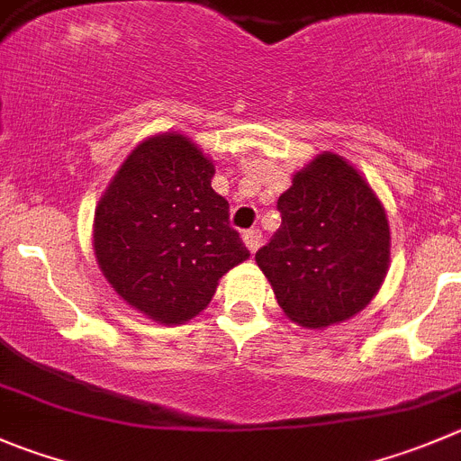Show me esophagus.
I'll return each mask as SVG.
<instances>
[{"label": "esophagus", "instance_id": "1", "mask_svg": "<svg viewBox=\"0 0 461 461\" xmlns=\"http://www.w3.org/2000/svg\"><path fill=\"white\" fill-rule=\"evenodd\" d=\"M242 240H244V244H247L249 251L256 253L258 247H260V242H262V233L258 230V228H251V230H247V233L242 235Z\"/></svg>", "mask_w": 461, "mask_h": 461}]
</instances>
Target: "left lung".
Segmentation results:
<instances>
[{"label": "left lung", "instance_id": "1", "mask_svg": "<svg viewBox=\"0 0 461 461\" xmlns=\"http://www.w3.org/2000/svg\"><path fill=\"white\" fill-rule=\"evenodd\" d=\"M278 233L256 253L283 312L321 330L371 303L389 269L383 201L346 158L317 153L278 199Z\"/></svg>", "mask_w": 461, "mask_h": 461}]
</instances>
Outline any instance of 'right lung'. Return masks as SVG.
I'll use <instances>...</instances> for the list:
<instances>
[{"label":"right lung","instance_id":"1","mask_svg":"<svg viewBox=\"0 0 461 461\" xmlns=\"http://www.w3.org/2000/svg\"><path fill=\"white\" fill-rule=\"evenodd\" d=\"M212 176V160L190 138L158 133L126 156L96 203L92 247L104 278L165 326L203 312L219 278L249 260Z\"/></svg>","mask_w":461,"mask_h":461}]
</instances>
